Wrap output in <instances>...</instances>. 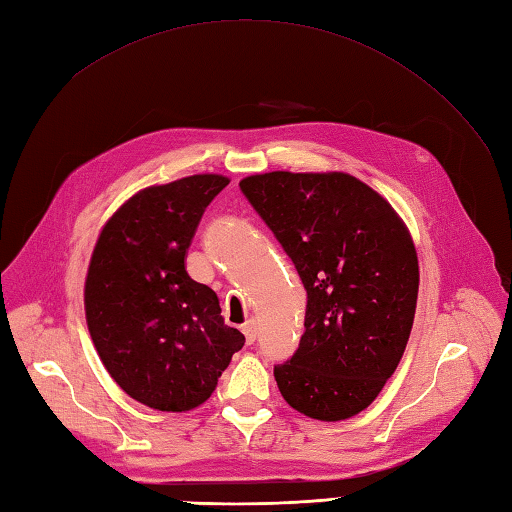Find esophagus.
Wrapping results in <instances>:
<instances>
[{"mask_svg": "<svg viewBox=\"0 0 512 512\" xmlns=\"http://www.w3.org/2000/svg\"><path fill=\"white\" fill-rule=\"evenodd\" d=\"M242 332H244V336H246V343H248V345L255 343V339H257V325H255V321L244 323V325H242Z\"/></svg>", "mask_w": 512, "mask_h": 512, "instance_id": "obj_1", "label": "esophagus"}]
</instances>
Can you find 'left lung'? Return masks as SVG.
<instances>
[{
  "instance_id": "8db88e82",
  "label": "left lung",
  "mask_w": 512,
  "mask_h": 512,
  "mask_svg": "<svg viewBox=\"0 0 512 512\" xmlns=\"http://www.w3.org/2000/svg\"><path fill=\"white\" fill-rule=\"evenodd\" d=\"M239 189L308 292L297 352L275 365L281 396L314 420L372 405L396 372L418 301V255L391 204L350 173L270 171Z\"/></svg>"
}]
</instances>
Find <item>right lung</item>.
<instances>
[{
  "label": "right lung",
  "mask_w": 512,
  "mask_h": 512,
  "mask_svg": "<svg viewBox=\"0 0 512 512\" xmlns=\"http://www.w3.org/2000/svg\"><path fill=\"white\" fill-rule=\"evenodd\" d=\"M226 184L202 173L147 187L96 239L85 277L88 330L110 376L151 409L200 407L244 345L215 292L184 266L202 213Z\"/></svg>",
  "instance_id": "right-lung-1"
}]
</instances>
